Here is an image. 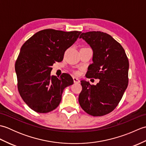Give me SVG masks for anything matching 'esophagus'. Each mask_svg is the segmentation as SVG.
<instances>
[{
	"label": "esophagus",
	"mask_w": 146,
	"mask_h": 146,
	"mask_svg": "<svg viewBox=\"0 0 146 146\" xmlns=\"http://www.w3.org/2000/svg\"><path fill=\"white\" fill-rule=\"evenodd\" d=\"M73 82H74V83H80V80L78 78H76V77H75V76H73Z\"/></svg>",
	"instance_id": "1"
}]
</instances>
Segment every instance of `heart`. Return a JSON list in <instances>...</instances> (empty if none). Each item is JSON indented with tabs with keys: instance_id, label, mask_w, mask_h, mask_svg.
I'll use <instances>...</instances> for the list:
<instances>
[{
	"instance_id": "obj_1",
	"label": "heart",
	"mask_w": 146,
	"mask_h": 146,
	"mask_svg": "<svg viewBox=\"0 0 146 146\" xmlns=\"http://www.w3.org/2000/svg\"><path fill=\"white\" fill-rule=\"evenodd\" d=\"M74 73L76 74V75H78V74H79V71H74Z\"/></svg>"
}]
</instances>
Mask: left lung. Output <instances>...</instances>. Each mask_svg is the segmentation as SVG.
I'll use <instances>...</instances> for the list:
<instances>
[{
	"mask_svg": "<svg viewBox=\"0 0 146 146\" xmlns=\"http://www.w3.org/2000/svg\"><path fill=\"white\" fill-rule=\"evenodd\" d=\"M82 38L93 50V63L86 77L99 79L96 85L82 80L78 101L85 112L103 116L113 111L128 85L129 63L124 49L110 35L100 31L83 33Z\"/></svg>",
	"mask_w": 146,
	"mask_h": 146,
	"instance_id": "obj_1",
	"label": "left lung"
}]
</instances>
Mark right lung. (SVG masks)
<instances>
[{"mask_svg":"<svg viewBox=\"0 0 146 146\" xmlns=\"http://www.w3.org/2000/svg\"><path fill=\"white\" fill-rule=\"evenodd\" d=\"M81 33L44 29L22 46L15 64L18 90L34 111L48 113L54 110L61 102L63 90L73 83L69 74L63 73L60 78L50 74L51 66L63 60L65 51Z\"/></svg>","mask_w":146,"mask_h":146,"instance_id":"right-lung-1","label":"right lung"}]
</instances>
